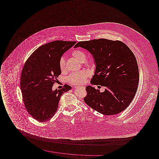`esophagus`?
Segmentation results:
<instances>
[{
    "label": "esophagus",
    "instance_id": "1",
    "mask_svg": "<svg viewBox=\"0 0 159 159\" xmlns=\"http://www.w3.org/2000/svg\"><path fill=\"white\" fill-rule=\"evenodd\" d=\"M75 88H76V89H78V88H82V89H85V87H76Z\"/></svg>",
    "mask_w": 159,
    "mask_h": 159
}]
</instances>
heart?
<instances>
[{
    "label": "heart",
    "instance_id": "1",
    "mask_svg": "<svg viewBox=\"0 0 159 159\" xmlns=\"http://www.w3.org/2000/svg\"><path fill=\"white\" fill-rule=\"evenodd\" d=\"M72 55L76 59L80 62H83L86 60V55L85 53L80 49H76L73 51ZM59 67L61 71H63L66 69L65 60L63 57H61L59 60ZM88 77V73L86 71H82L79 72H75L71 73L68 77V82L73 84L81 85L84 83Z\"/></svg>",
    "mask_w": 159,
    "mask_h": 159
}]
</instances>
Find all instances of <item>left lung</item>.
I'll return each mask as SVG.
<instances>
[{"label":"left lung","instance_id":"obj_1","mask_svg":"<svg viewBox=\"0 0 159 159\" xmlns=\"http://www.w3.org/2000/svg\"><path fill=\"white\" fill-rule=\"evenodd\" d=\"M92 55L95 62L93 85L105 87L101 92L87 86L85 103L104 115H114L125 110L134 98L139 83V70L136 58L128 46L119 40L106 39L78 42Z\"/></svg>","mask_w":159,"mask_h":159}]
</instances>
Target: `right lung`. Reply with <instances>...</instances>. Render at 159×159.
Masks as SVG:
<instances>
[{
	"instance_id": "right-lung-1",
	"label": "right lung",
	"mask_w": 159,
	"mask_h": 159,
	"mask_svg": "<svg viewBox=\"0 0 159 159\" xmlns=\"http://www.w3.org/2000/svg\"><path fill=\"white\" fill-rule=\"evenodd\" d=\"M76 42L55 40L41 46L31 55L23 67L20 87L27 112L36 120H49L58 109L62 93L71 89L65 84L52 90L61 75L59 60Z\"/></svg>"
}]
</instances>
